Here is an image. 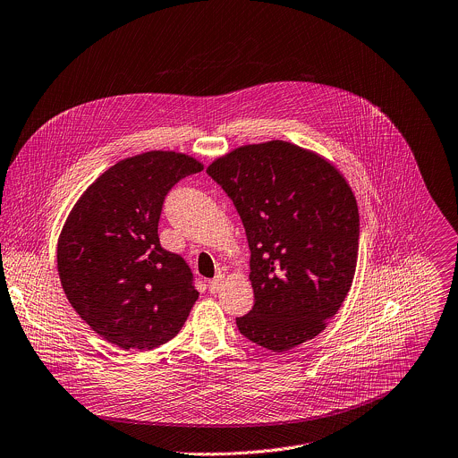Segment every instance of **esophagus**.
I'll list each match as a JSON object with an SVG mask.
<instances>
[{
  "label": "esophagus",
  "mask_w": 458,
  "mask_h": 458,
  "mask_svg": "<svg viewBox=\"0 0 458 458\" xmlns=\"http://www.w3.org/2000/svg\"><path fill=\"white\" fill-rule=\"evenodd\" d=\"M222 284H224V276L222 274H218V276H215L211 281H209V292L211 293H216L220 288H222Z\"/></svg>",
  "instance_id": "34e87169"
}]
</instances>
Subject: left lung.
I'll return each instance as SVG.
<instances>
[{"instance_id": "8db88e82", "label": "left lung", "mask_w": 458, "mask_h": 458, "mask_svg": "<svg viewBox=\"0 0 458 458\" xmlns=\"http://www.w3.org/2000/svg\"><path fill=\"white\" fill-rule=\"evenodd\" d=\"M233 200L250 249V342L283 352L315 338L352 284L360 216L344 175L288 141L240 147L208 166Z\"/></svg>"}]
</instances>
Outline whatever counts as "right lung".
Masks as SVG:
<instances>
[{
  "label": "right lung",
  "instance_id": "1",
  "mask_svg": "<svg viewBox=\"0 0 458 458\" xmlns=\"http://www.w3.org/2000/svg\"><path fill=\"white\" fill-rule=\"evenodd\" d=\"M204 166L152 150L104 172L73 206L57 243L64 293L81 318L122 349H156L184 326L199 292L188 263L161 247L168 191Z\"/></svg>",
  "mask_w": 458,
  "mask_h": 458
}]
</instances>
